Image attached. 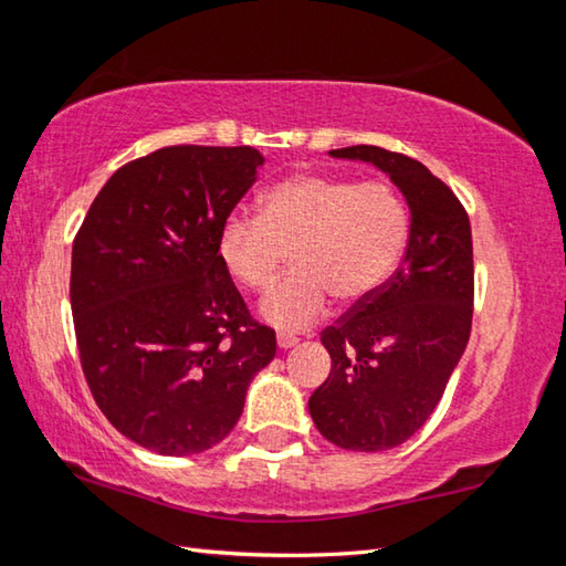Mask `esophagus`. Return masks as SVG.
<instances>
[{"label":"esophagus","mask_w":566,"mask_h":566,"mask_svg":"<svg viewBox=\"0 0 566 566\" xmlns=\"http://www.w3.org/2000/svg\"><path fill=\"white\" fill-rule=\"evenodd\" d=\"M296 342H300V337H294V334H290V332H280V334H276V344H280L282 349H292Z\"/></svg>","instance_id":"34e87169"}]
</instances>
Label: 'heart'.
<instances>
[{
	"instance_id": "obj_1",
	"label": "heart",
	"mask_w": 566,
	"mask_h": 566,
	"mask_svg": "<svg viewBox=\"0 0 566 566\" xmlns=\"http://www.w3.org/2000/svg\"><path fill=\"white\" fill-rule=\"evenodd\" d=\"M409 207L387 181L302 171L264 191L260 214H229L217 256L237 284L262 292L292 249L294 272L262 300V317L280 329H304L332 302L357 304L377 294L409 244Z\"/></svg>"
}]
</instances>
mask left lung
Listing matches in <instances>:
<instances>
[{
  "instance_id": "left-lung-1",
  "label": "left lung",
  "mask_w": 566,
  "mask_h": 566,
  "mask_svg": "<svg viewBox=\"0 0 566 566\" xmlns=\"http://www.w3.org/2000/svg\"><path fill=\"white\" fill-rule=\"evenodd\" d=\"M329 155L387 171L411 214L399 270L322 332L332 371L310 397L324 439L385 452L424 427L464 354L474 312L472 227L454 191L421 161L371 145Z\"/></svg>"
}]
</instances>
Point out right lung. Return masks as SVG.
Listing matches in <instances>:
<instances>
[{
  "label": "right lung",
  "mask_w": 566,
  "mask_h": 566,
  "mask_svg": "<svg viewBox=\"0 0 566 566\" xmlns=\"http://www.w3.org/2000/svg\"><path fill=\"white\" fill-rule=\"evenodd\" d=\"M262 165L254 147L157 149L114 171L74 237L82 371L102 415L157 454L222 442L276 354L217 256L219 227Z\"/></svg>",
  "instance_id": "add662e5"
}]
</instances>
